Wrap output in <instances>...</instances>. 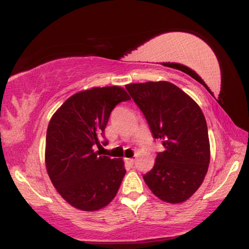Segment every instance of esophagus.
<instances>
[{"label":"esophagus","mask_w":249,"mask_h":249,"mask_svg":"<svg viewBox=\"0 0 249 249\" xmlns=\"http://www.w3.org/2000/svg\"><path fill=\"white\" fill-rule=\"evenodd\" d=\"M124 161L126 162V163H128L129 165H133V163H134V160L133 159H131V158H124Z\"/></svg>","instance_id":"obj_1"}]
</instances>
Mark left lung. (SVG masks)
<instances>
[{
    "label": "left lung",
    "instance_id": "obj_1",
    "mask_svg": "<svg viewBox=\"0 0 249 249\" xmlns=\"http://www.w3.org/2000/svg\"><path fill=\"white\" fill-rule=\"evenodd\" d=\"M164 149L143 176L160 200L177 204L199 189L209 170L210 140L204 115L194 99L174 84L147 82L125 86Z\"/></svg>",
    "mask_w": 249,
    "mask_h": 249
}]
</instances>
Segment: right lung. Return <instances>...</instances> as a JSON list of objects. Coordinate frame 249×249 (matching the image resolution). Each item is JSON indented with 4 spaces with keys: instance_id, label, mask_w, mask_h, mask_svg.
<instances>
[{
    "instance_id": "add662e5",
    "label": "right lung",
    "mask_w": 249,
    "mask_h": 249,
    "mask_svg": "<svg viewBox=\"0 0 249 249\" xmlns=\"http://www.w3.org/2000/svg\"><path fill=\"white\" fill-rule=\"evenodd\" d=\"M128 100L129 94L119 86L79 91L49 121L47 173L60 196L75 209L99 211L117 195L125 174L124 160L101 156L93 148L101 146L111 110Z\"/></svg>"
}]
</instances>
